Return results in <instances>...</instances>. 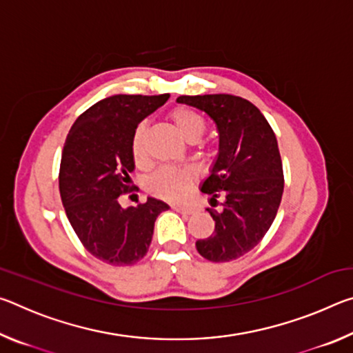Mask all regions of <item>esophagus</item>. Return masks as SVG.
<instances>
[{
  "label": "esophagus",
  "instance_id": "obj_1",
  "mask_svg": "<svg viewBox=\"0 0 353 353\" xmlns=\"http://www.w3.org/2000/svg\"><path fill=\"white\" fill-rule=\"evenodd\" d=\"M172 210H176L179 213H185V214H191L194 212L193 207H188V205H172Z\"/></svg>",
  "mask_w": 353,
  "mask_h": 353
}]
</instances>
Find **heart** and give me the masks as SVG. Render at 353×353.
Masks as SVG:
<instances>
[{"mask_svg":"<svg viewBox=\"0 0 353 353\" xmlns=\"http://www.w3.org/2000/svg\"><path fill=\"white\" fill-rule=\"evenodd\" d=\"M171 121L181 134L183 140H199L205 130V121L199 113L187 109V107H176L170 113ZM145 124H139L135 128L132 139H130V149L132 155L140 160L145 154ZM194 181V171L191 168H174V166H163L154 172L148 179V190L159 198L179 202L185 199Z\"/></svg>","mask_w":353,"mask_h":353,"instance_id":"b5f03b06","label":"heart"}]
</instances>
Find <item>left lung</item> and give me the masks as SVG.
Here are the masks:
<instances>
[{"label":"left lung","instance_id":"1","mask_svg":"<svg viewBox=\"0 0 353 353\" xmlns=\"http://www.w3.org/2000/svg\"><path fill=\"white\" fill-rule=\"evenodd\" d=\"M205 112L216 124L219 149L202 193L216 202L221 191L223 210L210 212L214 232L196 241L204 259L221 263L248 254L270 230L283 194V168L277 139L256 107L234 94L179 97Z\"/></svg>","mask_w":353,"mask_h":353}]
</instances>
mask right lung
<instances>
[{"label":"right lung","mask_w":353,"mask_h":353,"mask_svg":"<svg viewBox=\"0 0 353 353\" xmlns=\"http://www.w3.org/2000/svg\"><path fill=\"white\" fill-rule=\"evenodd\" d=\"M170 94H113L76 119L65 140L59 190L71 227L88 252L113 266H130L146 255L154 223L170 205L148 198L123 208L135 170L130 139L141 119Z\"/></svg>","instance_id":"add662e5"}]
</instances>
